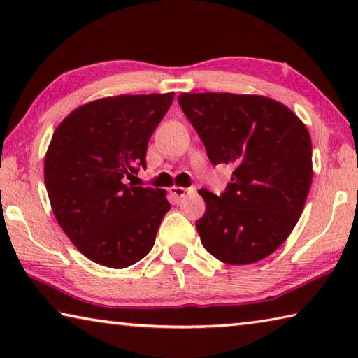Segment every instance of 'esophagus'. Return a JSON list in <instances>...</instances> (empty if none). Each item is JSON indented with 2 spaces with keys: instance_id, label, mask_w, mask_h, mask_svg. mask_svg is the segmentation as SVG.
Listing matches in <instances>:
<instances>
[{
  "instance_id": "34e87169",
  "label": "esophagus",
  "mask_w": 358,
  "mask_h": 358,
  "mask_svg": "<svg viewBox=\"0 0 358 358\" xmlns=\"http://www.w3.org/2000/svg\"><path fill=\"white\" fill-rule=\"evenodd\" d=\"M192 191H194L192 187H183V186H172L171 189H169V192H171L175 199L185 197L186 194H189V192H192Z\"/></svg>"
}]
</instances>
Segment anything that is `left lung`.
<instances>
[{"instance_id":"obj_1","label":"left lung","mask_w":358,"mask_h":358,"mask_svg":"<svg viewBox=\"0 0 358 358\" xmlns=\"http://www.w3.org/2000/svg\"><path fill=\"white\" fill-rule=\"evenodd\" d=\"M180 107L211 164L234 167L227 189H205L196 221L205 250L229 265L275 252L299 222L313 181L306 126L287 106L260 94L181 93Z\"/></svg>"}]
</instances>
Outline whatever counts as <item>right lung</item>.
I'll return each instance as SVG.
<instances>
[{
  "instance_id": "obj_1",
  "label": "right lung",
  "mask_w": 358,
  "mask_h": 358,
  "mask_svg": "<svg viewBox=\"0 0 358 358\" xmlns=\"http://www.w3.org/2000/svg\"><path fill=\"white\" fill-rule=\"evenodd\" d=\"M173 93L120 94L87 102L58 124L44 159V180L59 227L85 257L126 268L155 245L171 210L167 192L132 186L148 141Z\"/></svg>"
}]
</instances>
